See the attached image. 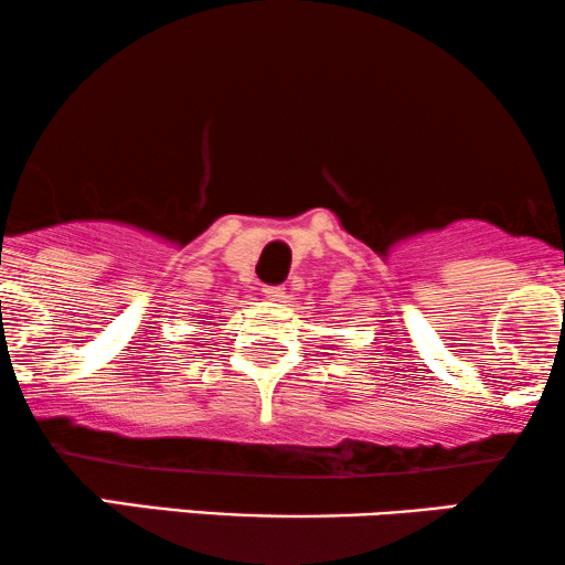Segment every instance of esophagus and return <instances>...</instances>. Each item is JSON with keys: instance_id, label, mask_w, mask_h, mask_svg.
Segmentation results:
<instances>
[{"instance_id": "esophagus-1", "label": "esophagus", "mask_w": 565, "mask_h": 565, "mask_svg": "<svg viewBox=\"0 0 565 565\" xmlns=\"http://www.w3.org/2000/svg\"><path fill=\"white\" fill-rule=\"evenodd\" d=\"M265 296L269 298V300H285V288L282 285H265Z\"/></svg>"}]
</instances>
